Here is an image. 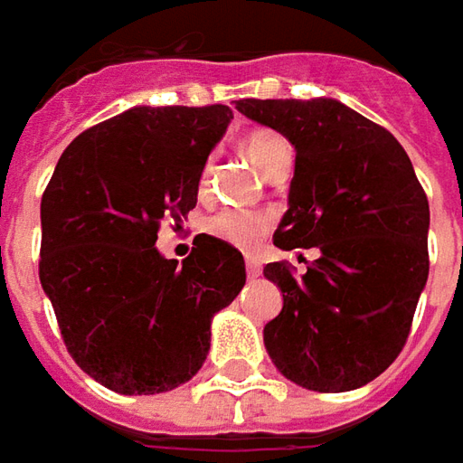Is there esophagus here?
<instances>
[{"mask_svg": "<svg viewBox=\"0 0 463 463\" xmlns=\"http://www.w3.org/2000/svg\"><path fill=\"white\" fill-rule=\"evenodd\" d=\"M247 275H250L252 280L262 275V265H260V260H257V257H252V254L247 257Z\"/></svg>", "mask_w": 463, "mask_h": 463, "instance_id": "esophagus-1", "label": "esophagus"}]
</instances>
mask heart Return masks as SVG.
<instances>
[{"mask_svg": "<svg viewBox=\"0 0 463 463\" xmlns=\"http://www.w3.org/2000/svg\"><path fill=\"white\" fill-rule=\"evenodd\" d=\"M241 150L254 165L265 170L272 157H278L280 152L288 150V145H285V139L280 135L268 132V129H257V132H250L244 137ZM206 183H209V167H206V173L201 178V188H206ZM206 229H209V234L224 239V241L234 244L239 250H250L269 229V216L268 213H257V211L224 209L219 211L216 216H211Z\"/></svg>", "mask_w": 463, "mask_h": 463, "instance_id": "obj_1", "label": "heart"}]
</instances>
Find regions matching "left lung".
Here are the masks:
<instances>
[{
	"instance_id": "1",
	"label": "left lung",
	"mask_w": 463,
	"mask_h": 463,
	"mask_svg": "<svg viewBox=\"0 0 463 463\" xmlns=\"http://www.w3.org/2000/svg\"><path fill=\"white\" fill-rule=\"evenodd\" d=\"M237 109L296 147L275 247L318 250L300 278L282 262L265 268L282 293L265 349L306 390H356L411 334L428 280L426 194L398 139L336 99H241Z\"/></svg>"
}]
</instances>
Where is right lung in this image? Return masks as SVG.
<instances>
[{"label": "right lung", "instance_id": "right-lung-1", "mask_svg": "<svg viewBox=\"0 0 463 463\" xmlns=\"http://www.w3.org/2000/svg\"><path fill=\"white\" fill-rule=\"evenodd\" d=\"M234 119L213 107H132L61 155L40 203V285L65 346L122 395L188 383L211 349V321L247 282L244 257L198 234L194 252H157L160 222L181 224L211 150Z\"/></svg>", "mask_w": 463, "mask_h": 463}]
</instances>
